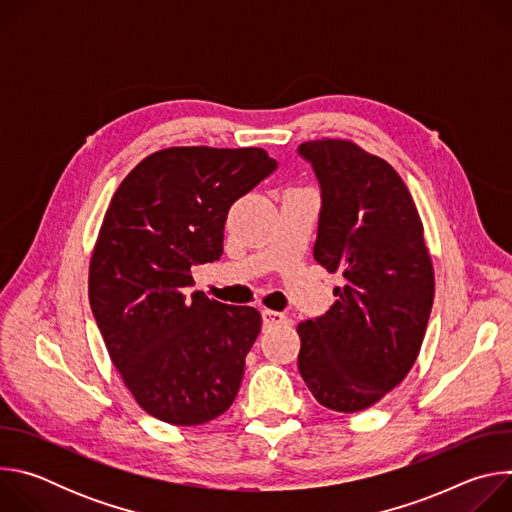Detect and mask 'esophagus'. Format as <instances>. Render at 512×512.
<instances>
[{"mask_svg":"<svg viewBox=\"0 0 512 512\" xmlns=\"http://www.w3.org/2000/svg\"><path fill=\"white\" fill-rule=\"evenodd\" d=\"M261 318H263V326H277V324L285 322V314L273 312V310H263Z\"/></svg>","mask_w":512,"mask_h":512,"instance_id":"esophagus-1","label":"esophagus"}]
</instances>
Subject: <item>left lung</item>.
<instances>
[{"instance_id":"8db88e82","label":"left lung","mask_w":512,"mask_h":512,"mask_svg":"<svg viewBox=\"0 0 512 512\" xmlns=\"http://www.w3.org/2000/svg\"><path fill=\"white\" fill-rule=\"evenodd\" d=\"M322 192L314 259L344 277L324 316L298 326L300 375L316 401L354 413L397 387L433 306L423 225L401 176L346 139L306 141Z\"/></svg>"}]
</instances>
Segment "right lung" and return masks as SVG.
Returning a JSON list of instances; mask_svg holds the SVG:
<instances>
[{
    "label": "right lung",
    "mask_w": 512,
    "mask_h": 512,
    "mask_svg": "<svg viewBox=\"0 0 512 512\" xmlns=\"http://www.w3.org/2000/svg\"><path fill=\"white\" fill-rule=\"evenodd\" d=\"M275 168L261 148H170L111 198L89 302L123 383L160 421L206 423L239 393L261 314L192 291V267L221 259L229 208Z\"/></svg>",
    "instance_id": "1"
}]
</instances>
